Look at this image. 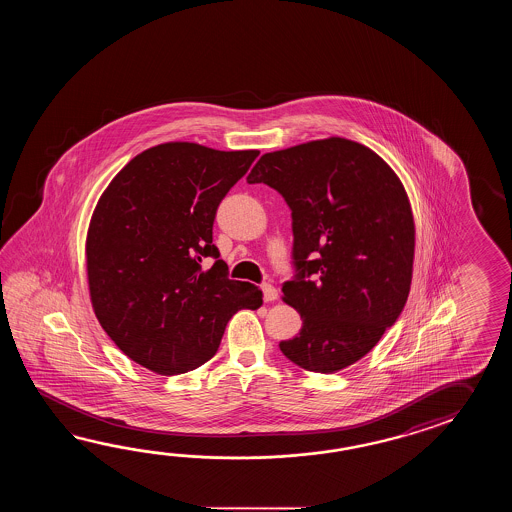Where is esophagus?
<instances>
[{
    "label": "esophagus",
    "mask_w": 512,
    "mask_h": 512,
    "mask_svg": "<svg viewBox=\"0 0 512 512\" xmlns=\"http://www.w3.org/2000/svg\"><path fill=\"white\" fill-rule=\"evenodd\" d=\"M261 291H263V300H265V302L278 300V291H276V287L271 285V283H263V285H261Z\"/></svg>",
    "instance_id": "esophagus-1"
}]
</instances>
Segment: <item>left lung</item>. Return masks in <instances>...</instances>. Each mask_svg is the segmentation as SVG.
Returning a JSON list of instances; mask_svg holds the SVG:
<instances>
[{
	"mask_svg": "<svg viewBox=\"0 0 512 512\" xmlns=\"http://www.w3.org/2000/svg\"><path fill=\"white\" fill-rule=\"evenodd\" d=\"M247 183L291 208L293 278L285 304L302 329L280 349L296 366L335 373L370 353L403 313L415 229L399 177L359 142L331 137L265 153Z\"/></svg>",
	"mask_w": 512,
	"mask_h": 512,
	"instance_id": "1",
	"label": "left lung"
}]
</instances>
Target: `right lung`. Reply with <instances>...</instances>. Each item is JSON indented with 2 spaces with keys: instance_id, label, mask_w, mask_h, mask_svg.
I'll return each mask as SVG.
<instances>
[{
  "instance_id": "right-lung-1",
  "label": "right lung",
  "mask_w": 512,
  "mask_h": 512,
  "mask_svg": "<svg viewBox=\"0 0 512 512\" xmlns=\"http://www.w3.org/2000/svg\"><path fill=\"white\" fill-rule=\"evenodd\" d=\"M258 150L166 142L131 159L100 197L87 232V280L100 326L124 355L161 375L212 359L230 318L263 304L230 280L212 229L219 203ZM212 257L215 265L200 269Z\"/></svg>"
}]
</instances>
